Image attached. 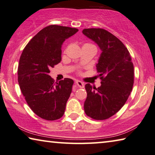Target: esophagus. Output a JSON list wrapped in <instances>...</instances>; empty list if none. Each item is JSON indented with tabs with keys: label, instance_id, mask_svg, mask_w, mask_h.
Here are the masks:
<instances>
[{
	"label": "esophagus",
	"instance_id": "obj_1",
	"mask_svg": "<svg viewBox=\"0 0 155 155\" xmlns=\"http://www.w3.org/2000/svg\"><path fill=\"white\" fill-rule=\"evenodd\" d=\"M75 84H76V85H77L78 87H80V88H84V83L81 82V81H80V80H76L75 81Z\"/></svg>",
	"mask_w": 155,
	"mask_h": 155
}]
</instances>
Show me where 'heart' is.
<instances>
[{
  "instance_id": "b5f03b06",
  "label": "heart",
  "mask_w": 155,
  "mask_h": 155,
  "mask_svg": "<svg viewBox=\"0 0 155 155\" xmlns=\"http://www.w3.org/2000/svg\"><path fill=\"white\" fill-rule=\"evenodd\" d=\"M86 45H91V44H86Z\"/></svg>"
}]
</instances>
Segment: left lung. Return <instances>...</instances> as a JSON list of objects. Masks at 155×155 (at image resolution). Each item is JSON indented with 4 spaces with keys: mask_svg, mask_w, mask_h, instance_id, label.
I'll list each match as a JSON object with an SVG mask.
<instances>
[{
    "mask_svg": "<svg viewBox=\"0 0 155 155\" xmlns=\"http://www.w3.org/2000/svg\"><path fill=\"white\" fill-rule=\"evenodd\" d=\"M82 33L95 41L102 53L96 65L101 85L96 88L85 86L86 115L95 120H104L118 112L127 101L134 84L131 56L123 42L101 28L84 29Z\"/></svg>",
    "mask_w": 155,
    "mask_h": 155,
    "instance_id": "8db88e82",
    "label": "left lung"
}]
</instances>
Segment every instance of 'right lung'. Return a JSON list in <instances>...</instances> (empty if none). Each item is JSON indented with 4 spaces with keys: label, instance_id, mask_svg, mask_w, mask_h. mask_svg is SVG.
<instances>
[{
    "label": "right lung",
    "instance_id": "add662e5",
    "mask_svg": "<svg viewBox=\"0 0 155 155\" xmlns=\"http://www.w3.org/2000/svg\"><path fill=\"white\" fill-rule=\"evenodd\" d=\"M76 28L51 25L33 37L22 51L18 68V81L27 104L35 115L54 121L64 115L72 91L73 80L64 78L55 82L49 68L60 62L61 47Z\"/></svg>",
    "mask_w": 155,
    "mask_h": 155
}]
</instances>
